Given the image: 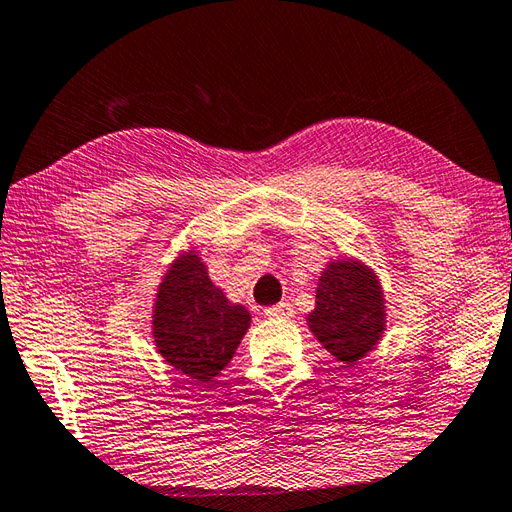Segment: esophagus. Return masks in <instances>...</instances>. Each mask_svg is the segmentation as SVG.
I'll return each instance as SVG.
<instances>
[{
	"mask_svg": "<svg viewBox=\"0 0 512 512\" xmlns=\"http://www.w3.org/2000/svg\"><path fill=\"white\" fill-rule=\"evenodd\" d=\"M264 315H266V318H271V320H286V318H291V315H293V304L291 302H280V304L271 306V309H266Z\"/></svg>",
	"mask_w": 512,
	"mask_h": 512,
	"instance_id": "34e87169",
	"label": "esophagus"
}]
</instances>
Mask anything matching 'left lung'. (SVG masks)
Wrapping results in <instances>:
<instances>
[{
	"mask_svg": "<svg viewBox=\"0 0 512 512\" xmlns=\"http://www.w3.org/2000/svg\"><path fill=\"white\" fill-rule=\"evenodd\" d=\"M309 327L340 362L360 360L385 329L383 293L376 275L358 262H333L322 273Z\"/></svg>",
	"mask_w": 512,
	"mask_h": 512,
	"instance_id": "left-lung-1",
	"label": "left lung"
}]
</instances>
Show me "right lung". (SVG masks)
<instances>
[{
	"mask_svg": "<svg viewBox=\"0 0 512 512\" xmlns=\"http://www.w3.org/2000/svg\"><path fill=\"white\" fill-rule=\"evenodd\" d=\"M152 324L165 362L197 383H208L235 356L250 313L226 300L197 255H185L163 277Z\"/></svg>",
	"mask_w": 512,
	"mask_h": 512,
	"instance_id": "obj_1",
	"label": "right lung"
}]
</instances>
